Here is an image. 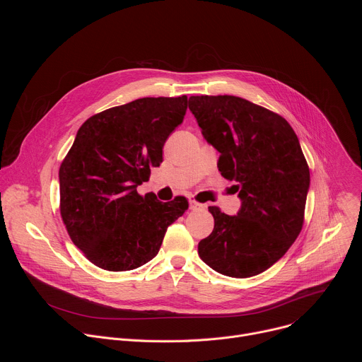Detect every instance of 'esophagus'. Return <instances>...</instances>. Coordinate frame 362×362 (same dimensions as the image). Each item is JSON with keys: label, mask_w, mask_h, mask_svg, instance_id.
Here are the masks:
<instances>
[{"label": "esophagus", "mask_w": 362, "mask_h": 362, "mask_svg": "<svg viewBox=\"0 0 362 362\" xmlns=\"http://www.w3.org/2000/svg\"><path fill=\"white\" fill-rule=\"evenodd\" d=\"M204 208H206V206L203 203H199V202H196L193 199L189 200V209L190 211H199V209H204Z\"/></svg>", "instance_id": "esophagus-1"}]
</instances>
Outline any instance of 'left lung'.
<instances>
[{"label":"left lung","instance_id":"8db88e82","mask_svg":"<svg viewBox=\"0 0 362 362\" xmlns=\"http://www.w3.org/2000/svg\"><path fill=\"white\" fill-rule=\"evenodd\" d=\"M189 109L242 202L235 216L211 206L215 228L199 242L200 259L232 278L262 274L303 225L309 168L299 140L284 117L236 95H192Z\"/></svg>","mask_w":362,"mask_h":362}]
</instances>
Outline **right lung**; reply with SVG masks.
<instances>
[{"instance_id": "right-lung-1", "label": "right lung", "mask_w": 362, "mask_h": 362, "mask_svg": "<svg viewBox=\"0 0 362 362\" xmlns=\"http://www.w3.org/2000/svg\"><path fill=\"white\" fill-rule=\"evenodd\" d=\"M187 97H144L101 112L78 129L60 179V214L73 243L95 267L123 272L158 255L186 197L140 196L163 144L183 122Z\"/></svg>"}]
</instances>
